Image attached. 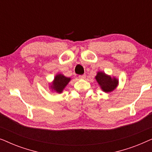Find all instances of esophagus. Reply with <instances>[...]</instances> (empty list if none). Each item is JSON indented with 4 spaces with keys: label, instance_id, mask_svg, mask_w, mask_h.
<instances>
[{
    "label": "esophagus",
    "instance_id": "1",
    "mask_svg": "<svg viewBox=\"0 0 152 152\" xmlns=\"http://www.w3.org/2000/svg\"><path fill=\"white\" fill-rule=\"evenodd\" d=\"M86 75H79V78L82 79V80H84V79L86 78Z\"/></svg>",
    "mask_w": 152,
    "mask_h": 152
}]
</instances>
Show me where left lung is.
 <instances>
[{"label":"left lung","instance_id":"8db88e82","mask_svg":"<svg viewBox=\"0 0 152 152\" xmlns=\"http://www.w3.org/2000/svg\"><path fill=\"white\" fill-rule=\"evenodd\" d=\"M95 80H97L102 90L105 93H109L115 90L118 85V80L115 77H111L107 75L104 72H98L95 76Z\"/></svg>","mask_w":152,"mask_h":152}]
</instances>
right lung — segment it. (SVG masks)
Segmentation results:
<instances>
[{"label": "right lung", "instance_id": "right-lung-1", "mask_svg": "<svg viewBox=\"0 0 152 152\" xmlns=\"http://www.w3.org/2000/svg\"><path fill=\"white\" fill-rule=\"evenodd\" d=\"M70 81V77H66L62 74H57L55 77V79L50 85L52 91H55L58 93H62V91H64V89L65 88L66 85L68 84Z\"/></svg>", "mask_w": 152, "mask_h": 152}]
</instances>
